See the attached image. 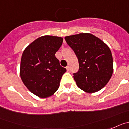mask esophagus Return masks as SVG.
I'll list each match as a JSON object with an SVG mask.
<instances>
[{
  "mask_svg": "<svg viewBox=\"0 0 129 129\" xmlns=\"http://www.w3.org/2000/svg\"><path fill=\"white\" fill-rule=\"evenodd\" d=\"M66 69H67V71H69V69H69V66H66Z\"/></svg>",
  "mask_w": 129,
  "mask_h": 129,
  "instance_id": "esophagus-1",
  "label": "esophagus"
}]
</instances>
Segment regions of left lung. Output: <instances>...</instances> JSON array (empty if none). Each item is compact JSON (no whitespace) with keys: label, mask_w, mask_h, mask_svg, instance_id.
<instances>
[{"label":"left lung","mask_w":129,"mask_h":129,"mask_svg":"<svg viewBox=\"0 0 129 129\" xmlns=\"http://www.w3.org/2000/svg\"><path fill=\"white\" fill-rule=\"evenodd\" d=\"M65 40L78 58L79 69L73 73L77 86L87 93L101 90L112 75L113 58L110 49L91 34L69 36Z\"/></svg>","instance_id":"8db88e82"}]
</instances>
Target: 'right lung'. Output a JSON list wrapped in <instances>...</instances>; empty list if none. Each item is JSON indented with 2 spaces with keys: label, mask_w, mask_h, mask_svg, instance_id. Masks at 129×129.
I'll list each match as a JSON object with an SVG mask.
<instances>
[{
  "label": "right lung",
  "mask_w": 129,
  "mask_h": 129,
  "mask_svg": "<svg viewBox=\"0 0 129 129\" xmlns=\"http://www.w3.org/2000/svg\"><path fill=\"white\" fill-rule=\"evenodd\" d=\"M62 42L61 37L44 36L34 40L23 52L21 78L26 88L38 97H50L59 88L66 69L60 66L55 54Z\"/></svg>",
  "instance_id": "right-lung-1"
}]
</instances>
